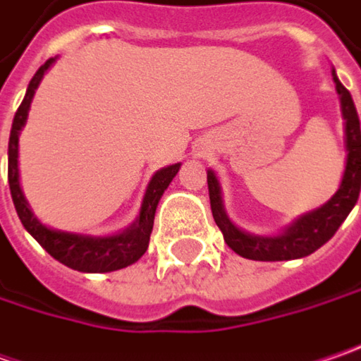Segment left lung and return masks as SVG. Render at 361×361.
<instances>
[{"mask_svg": "<svg viewBox=\"0 0 361 361\" xmlns=\"http://www.w3.org/2000/svg\"><path fill=\"white\" fill-rule=\"evenodd\" d=\"M334 82L341 102V117L345 131V171L334 197L322 208L297 218L279 236H255L232 224L222 204V190L216 173L208 169V192H210L212 216L224 234L226 244L244 259L250 260H295L315 252L327 243L348 214L355 206L361 190V131L357 111L350 90L343 87L334 71Z\"/></svg>", "mask_w": 361, "mask_h": 361, "instance_id": "obj_1", "label": "left lung"}]
</instances>
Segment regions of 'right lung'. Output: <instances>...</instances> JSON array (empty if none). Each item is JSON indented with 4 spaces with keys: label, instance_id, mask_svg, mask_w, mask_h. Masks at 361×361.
<instances>
[{
    "label": "right lung",
    "instance_id": "1",
    "mask_svg": "<svg viewBox=\"0 0 361 361\" xmlns=\"http://www.w3.org/2000/svg\"><path fill=\"white\" fill-rule=\"evenodd\" d=\"M56 58L46 60L34 78L30 80L25 97L20 109L16 111L11 133H9V147H8V181L9 192L16 212L22 220L24 228L42 244V248L54 257L58 262L66 264L68 269L80 271V273H111L125 269L141 259L149 246V236L153 230V220H155V210L157 204L167 190V185L176 178L180 171L181 164L167 165L164 169L155 171L151 178L149 185L145 190V196L141 202L139 216L131 226L113 236H87V234H74V232H64V230H52L44 226L34 212L30 208L27 200L24 197V192L20 188V167H18V143H20V131L27 121V111L32 99L36 94L39 80L44 78L46 71L54 64Z\"/></svg>",
    "mask_w": 361,
    "mask_h": 361
}]
</instances>
